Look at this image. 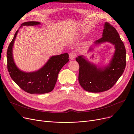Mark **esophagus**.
<instances>
[{
    "label": "esophagus",
    "instance_id": "1",
    "mask_svg": "<svg viewBox=\"0 0 134 134\" xmlns=\"http://www.w3.org/2000/svg\"><path fill=\"white\" fill-rule=\"evenodd\" d=\"M76 56V53L74 52H72L71 53H69V58L71 60L74 59Z\"/></svg>",
    "mask_w": 134,
    "mask_h": 134
}]
</instances>
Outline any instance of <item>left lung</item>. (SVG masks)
Instances as JSON below:
<instances>
[{
    "instance_id": "8db88e82",
    "label": "left lung",
    "mask_w": 134,
    "mask_h": 134,
    "mask_svg": "<svg viewBox=\"0 0 134 134\" xmlns=\"http://www.w3.org/2000/svg\"><path fill=\"white\" fill-rule=\"evenodd\" d=\"M109 42L114 45L115 52L107 66L100 68L88 61L83 55L76 60L79 64V81L86 91L99 93L111 88L123 74L126 66V50L117 30L109 23L104 24L103 37L94 42L98 44ZM92 48H90L91 51Z\"/></svg>"
}]
</instances>
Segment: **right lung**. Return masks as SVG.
I'll list each match as a JSON object with an SVG mask.
<instances>
[{
    "label": "right lung",
    "mask_w": 134,
    "mask_h": 134,
    "mask_svg": "<svg viewBox=\"0 0 134 134\" xmlns=\"http://www.w3.org/2000/svg\"><path fill=\"white\" fill-rule=\"evenodd\" d=\"M40 24L35 21L27 22L23 23L20 27ZM18 31V30L15 33L7 51V66L11 79L22 90L30 94H44L52 91L60 70L69 62V54L65 53L52 56L39 70L23 72L16 66L12 56V48Z\"/></svg>",
    "instance_id": "add662e5"
}]
</instances>
